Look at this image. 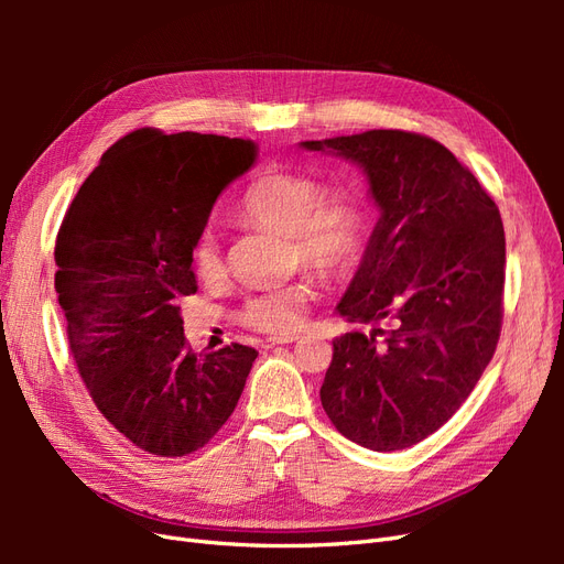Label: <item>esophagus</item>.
I'll use <instances>...</instances> for the list:
<instances>
[{
    "label": "esophagus",
    "instance_id": "1",
    "mask_svg": "<svg viewBox=\"0 0 564 564\" xmlns=\"http://www.w3.org/2000/svg\"><path fill=\"white\" fill-rule=\"evenodd\" d=\"M299 336H280V338H268L265 348H275V346H292L296 344Z\"/></svg>",
    "mask_w": 564,
    "mask_h": 564
}]
</instances>
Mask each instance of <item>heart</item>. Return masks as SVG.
Segmentation results:
<instances>
[{
  "label": "heart",
  "instance_id": "obj_1",
  "mask_svg": "<svg viewBox=\"0 0 564 564\" xmlns=\"http://www.w3.org/2000/svg\"><path fill=\"white\" fill-rule=\"evenodd\" d=\"M240 218L249 226L289 235L294 261L313 268L322 278H346L360 263L367 220L352 195L329 193L317 178L296 172H268L256 181L240 204ZM191 268L204 284L226 275L224 253L212 230L191 245ZM313 299V280L299 278L272 292L251 296L240 322L253 332L286 336L296 332Z\"/></svg>",
  "mask_w": 564,
  "mask_h": 564
}]
</instances>
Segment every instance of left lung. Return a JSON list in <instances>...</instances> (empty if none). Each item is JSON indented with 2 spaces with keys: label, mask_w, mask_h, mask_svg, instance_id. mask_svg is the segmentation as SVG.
Masks as SVG:
<instances>
[{
  "label": "left lung",
  "mask_w": 564,
  "mask_h": 564,
  "mask_svg": "<svg viewBox=\"0 0 564 564\" xmlns=\"http://www.w3.org/2000/svg\"><path fill=\"white\" fill-rule=\"evenodd\" d=\"M360 164L381 218L338 313L379 324L334 338L319 388L340 435L373 452L416 445L466 402L497 350L506 235L499 207L431 135L371 129L301 143Z\"/></svg>",
  "instance_id": "1"
}]
</instances>
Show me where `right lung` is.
I'll use <instances>...</instances> for the list:
<instances>
[{
  "label": "right lung",
  "instance_id": "1",
  "mask_svg": "<svg viewBox=\"0 0 564 564\" xmlns=\"http://www.w3.org/2000/svg\"><path fill=\"white\" fill-rule=\"evenodd\" d=\"M256 143L135 129L106 150L56 237L67 340L98 412L155 456L193 454L240 400L256 352H193L181 299L197 292L191 245Z\"/></svg>",
  "mask_w": 564,
  "mask_h": 564
}]
</instances>
